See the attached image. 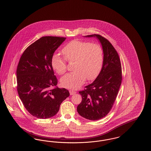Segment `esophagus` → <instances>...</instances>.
I'll use <instances>...</instances> for the list:
<instances>
[{
  "instance_id": "esophagus-1",
  "label": "esophagus",
  "mask_w": 151,
  "mask_h": 151,
  "mask_svg": "<svg viewBox=\"0 0 151 151\" xmlns=\"http://www.w3.org/2000/svg\"><path fill=\"white\" fill-rule=\"evenodd\" d=\"M69 92H70V95H73V94H75L76 93L75 91H73V90H70Z\"/></svg>"
}]
</instances>
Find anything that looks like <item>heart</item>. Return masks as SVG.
Returning a JSON list of instances; mask_svg holds the SVG:
<instances>
[{
    "instance_id": "b5f03b06",
    "label": "heart",
    "mask_w": 151,
    "mask_h": 151,
    "mask_svg": "<svg viewBox=\"0 0 151 151\" xmlns=\"http://www.w3.org/2000/svg\"><path fill=\"white\" fill-rule=\"evenodd\" d=\"M62 52L68 61H75L73 67L75 71L66 74L60 80L62 86L65 88H78L83 84L86 78L93 80L100 72L104 60V51L100 45L75 40L67 44ZM65 59L58 54L52 58V67L59 75L66 71Z\"/></svg>"
}]
</instances>
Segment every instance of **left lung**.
<instances>
[{
    "label": "left lung",
    "instance_id": "obj_1",
    "mask_svg": "<svg viewBox=\"0 0 151 151\" xmlns=\"http://www.w3.org/2000/svg\"><path fill=\"white\" fill-rule=\"evenodd\" d=\"M85 37L98 39L104 51V60L96 79L79 92L82 101L77 111L87 119L97 121L107 115L113 107L122 83V67L116 51L107 39L99 35Z\"/></svg>",
    "mask_w": 151,
    "mask_h": 151
}]
</instances>
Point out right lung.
Listing matches in <instances>:
<instances>
[{
    "instance_id": "right-lung-1",
    "label": "right lung",
    "mask_w": 151,
    "mask_h": 151,
    "mask_svg": "<svg viewBox=\"0 0 151 151\" xmlns=\"http://www.w3.org/2000/svg\"><path fill=\"white\" fill-rule=\"evenodd\" d=\"M65 39L42 37L28 46L20 59L16 70L17 92L24 107L36 118L54 116L70 96L68 90L56 86L58 80L51 65L54 52Z\"/></svg>"
}]
</instances>
